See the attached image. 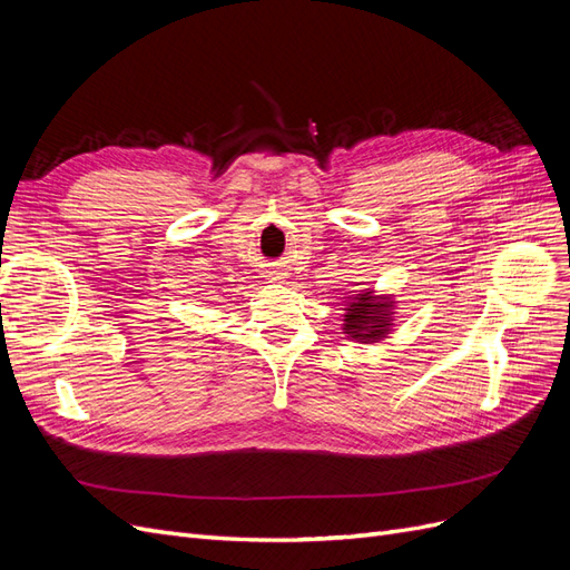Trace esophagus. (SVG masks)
I'll return each instance as SVG.
<instances>
[{
    "label": "esophagus",
    "instance_id": "esophagus-1",
    "mask_svg": "<svg viewBox=\"0 0 570 570\" xmlns=\"http://www.w3.org/2000/svg\"><path fill=\"white\" fill-rule=\"evenodd\" d=\"M268 278H271V281H281V273H275V271H271V273H268Z\"/></svg>",
    "mask_w": 570,
    "mask_h": 570
}]
</instances>
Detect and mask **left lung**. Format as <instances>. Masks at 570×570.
Listing matches in <instances>:
<instances>
[{"instance_id": "1", "label": "left lung", "mask_w": 570, "mask_h": 570, "mask_svg": "<svg viewBox=\"0 0 570 570\" xmlns=\"http://www.w3.org/2000/svg\"><path fill=\"white\" fill-rule=\"evenodd\" d=\"M390 304H373L368 292L366 295H356L350 302L347 314H344V331L358 340H375L383 337L385 327L390 325V314L385 312Z\"/></svg>"}]
</instances>
